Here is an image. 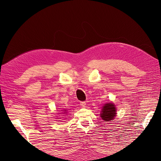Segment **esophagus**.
Masks as SVG:
<instances>
[{
	"label": "esophagus",
	"instance_id": "obj_1",
	"mask_svg": "<svg viewBox=\"0 0 161 161\" xmlns=\"http://www.w3.org/2000/svg\"><path fill=\"white\" fill-rule=\"evenodd\" d=\"M80 105H81V107H86V102H80Z\"/></svg>",
	"mask_w": 161,
	"mask_h": 161
}]
</instances>
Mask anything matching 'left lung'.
<instances>
[{
	"label": "left lung",
	"instance_id": "8db88e82",
	"mask_svg": "<svg viewBox=\"0 0 161 161\" xmlns=\"http://www.w3.org/2000/svg\"><path fill=\"white\" fill-rule=\"evenodd\" d=\"M116 114V109L114 104L112 103H107L105 104L102 110L100 116L105 122H109L114 119Z\"/></svg>",
	"mask_w": 161,
	"mask_h": 161
}]
</instances>
